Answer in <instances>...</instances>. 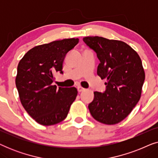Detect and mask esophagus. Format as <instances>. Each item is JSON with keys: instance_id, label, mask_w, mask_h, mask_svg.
I'll return each mask as SVG.
<instances>
[{"instance_id": "obj_1", "label": "esophagus", "mask_w": 158, "mask_h": 158, "mask_svg": "<svg viewBox=\"0 0 158 158\" xmlns=\"http://www.w3.org/2000/svg\"><path fill=\"white\" fill-rule=\"evenodd\" d=\"M77 91H78V92H82V91H83V90H85V88L81 87V86H77Z\"/></svg>"}]
</instances>
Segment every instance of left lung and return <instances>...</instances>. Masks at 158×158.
Segmentation results:
<instances>
[{
	"label": "left lung",
	"mask_w": 158,
	"mask_h": 158,
	"mask_svg": "<svg viewBox=\"0 0 158 158\" xmlns=\"http://www.w3.org/2000/svg\"><path fill=\"white\" fill-rule=\"evenodd\" d=\"M83 40L100 61L97 74L101 79H107L105 91L94 92V100L88 104L90 113L103 124H117L139 101L145 78L142 60L122 41L101 36H85Z\"/></svg>",
	"instance_id": "obj_1"
}]
</instances>
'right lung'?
I'll return each mask as SVG.
<instances>
[{
	"mask_svg": "<svg viewBox=\"0 0 158 158\" xmlns=\"http://www.w3.org/2000/svg\"><path fill=\"white\" fill-rule=\"evenodd\" d=\"M79 42L77 38L54 41L27 52L17 68L16 85L22 106L39 124L50 126L67 117L77 95L75 88L53 85L54 74H62L64 57Z\"/></svg>",
	"mask_w": 158,
	"mask_h": 158,
	"instance_id": "add662e5",
	"label": "right lung"
}]
</instances>
